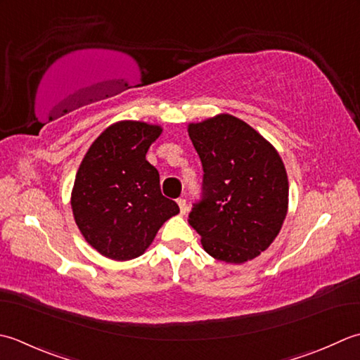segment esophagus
<instances>
[{
	"mask_svg": "<svg viewBox=\"0 0 360 360\" xmlns=\"http://www.w3.org/2000/svg\"><path fill=\"white\" fill-rule=\"evenodd\" d=\"M177 203H179V208H180V214H185L186 210H188V205H186V200L183 199V197H180V199H177Z\"/></svg>",
	"mask_w": 360,
	"mask_h": 360,
	"instance_id": "34e87169",
	"label": "esophagus"
}]
</instances>
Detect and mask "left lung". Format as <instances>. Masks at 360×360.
<instances>
[{
	"mask_svg": "<svg viewBox=\"0 0 360 360\" xmlns=\"http://www.w3.org/2000/svg\"><path fill=\"white\" fill-rule=\"evenodd\" d=\"M203 169L202 195L188 222L205 252L240 264L272 244L288 212L289 183L281 157L247 122L217 115L189 124Z\"/></svg>",
	"mask_w": 360,
	"mask_h": 360,
	"instance_id": "8db88e82",
	"label": "left lung"
}]
</instances>
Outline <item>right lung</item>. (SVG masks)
Instances as JSON below:
<instances>
[{
	"mask_svg": "<svg viewBox=\"0 0 360 360\" xmlns=\"http://www.w3.org/2000/svg\"><path fill=\"white\" fill-rule=\"evenodd\" d=\"M160 126L121 121L105 129L88 149L71 194L75 221L85 240L110 259L143 255L160 226L179 214L161 194L160 174L148 160Z\"/></svg>",
	"mask_w": 360,
	"mask_h": 360,
	"instance_id": "1",
	"label": "right lung"
}]
</instances>
